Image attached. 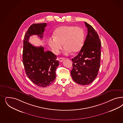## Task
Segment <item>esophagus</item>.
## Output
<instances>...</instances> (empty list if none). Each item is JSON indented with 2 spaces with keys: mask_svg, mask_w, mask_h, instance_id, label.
I'll use <instances>...</instances> for the list:
<instances>
[{
  "mask_svg": "<svg viewBox=\"0 0 123 123\" xmlns=\"http://www.w3.org/2000/svg\"><path fill=\"white\" fill-rule=\"evenodd\" d=\"M64 59H65V58H63V57H61V58H59L58 59V60H59V61L60 62H62Z\"/></svg>",
  "mask_w": 123,
  "mask_h": 123,
  "instance_id": "obj_1",
  "label": "esophagus"
}]
</instances>
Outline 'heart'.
Returning a JSON list of instances; mask_svg holds the SVG:
<instances>
[{
	"label": "heart",
	"mask_w": 123,
	"mask_h": 123,
	"mask_svg": "<svg viewBox=\"0 0 123 123\" xmlns=\"http://www.w3.org/2000/svg\"><path fill=\"white\" fill-rule=\"evenodd\" d=\"M85 33L79 27L64 25L57 28L54 32V37L48 39V44L55 53L65 47L64 52L67 55L71 52H77L83 45Z\"/></svg>",
	"instance_id": "heart-1"
}]
</instances>
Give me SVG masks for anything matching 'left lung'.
Wrapping results in <instances>:
<instances>
[{
  "mask_svg": "<svg viewBox=\"0 0 123 123\" xmlns=\"http://www.w3.org/2000/svg\"><path fill=\"white\" fill-rule=\"evenodd\" d=\"M87 35L79 53L71 60L73 80L82 85L91 83L98 75L100 64L101 41L94 28L85 22Z\"/></svg>",
  "mask_w": 123,
  "mask_h": 123,
  "instance_id": "8db88e82",
  "label": "left lung"
}]
</instances>
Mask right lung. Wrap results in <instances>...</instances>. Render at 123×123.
Masks as SVG:
<instances>
[{
	"label": "right lung",
	"instance_id": "obj_1",
	"mask_svg": "<svg viewBox=\"0 0 123 123\" xmlns=\"http://www.w3.org/2000/svg\"><path fill=\"white\" fill-rule=\"evenodd\" d=\"M46 23L33 24L26 33L24 40L23 62L26 75L33 83L45 87L54 81L55 70L59 65L56 56L43 47H37L29 43L30 36L37 35L43 37Z\"/></svg>",
	"mask_w": 123,
	"mask_h": 123
}]
</instances>
